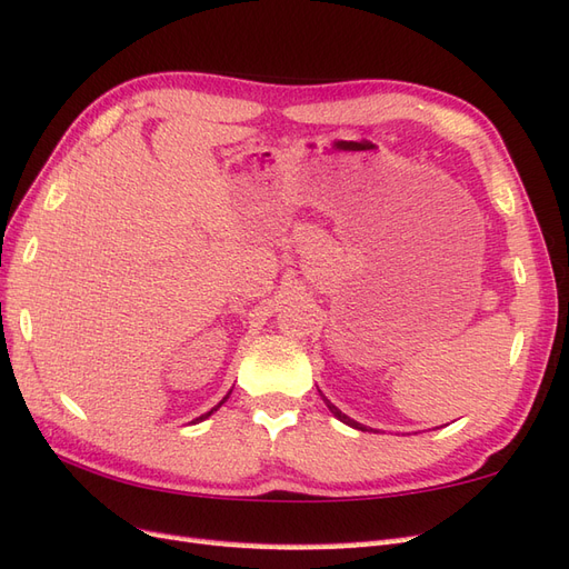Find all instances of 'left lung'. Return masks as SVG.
<instances>
[{
	"label": "left lung",
	"mask_w": 569,
	"mask_h": 569,
	"mask_svg": "<svg viewBox=\"0 0 569 569\" xmlns=\"http://www.w3.org/2000/svg\"><path fill=\"white\" fill-rule=\"evenodd\" d=\"M322 399H325V403H327V409H329V411H331L333 416H337V418L341 420V423H346V426H351V428H356V430H362V432H368V428H366V426H360V423H358V420H353V418H348L346 413H341V411L337 409V406H333V403H331V401H329L327 397H322Z\"/></svg>",
	"instance_id": "left-lung-1"
}]
</instances>
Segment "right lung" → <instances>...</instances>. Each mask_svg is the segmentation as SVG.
Returning <instances> with one entry per match:
<instances>
[{
	"instance_id": "right-lung-1",
	"label": "right lung",
	"mask_w": 569,
	"mask_h": 569,
	"mask_svg": "<svg viewBox=\"0 0 569 569\" xmlns=\"http://www.w3.org/2000/svg\"><path fill=\"white\" fill-rule=\"evenodd\" d=\"M226 399H228V397H226ZM226 399H223V401H226ZM223 401H221V403H223ZM221 403H218V406H213V409H211L209 413H203V416H199L197 420H192V423H199V420H203V418H209V416H211L213 411H218V409H221Z\"/></svg>"
}]
</instances>
